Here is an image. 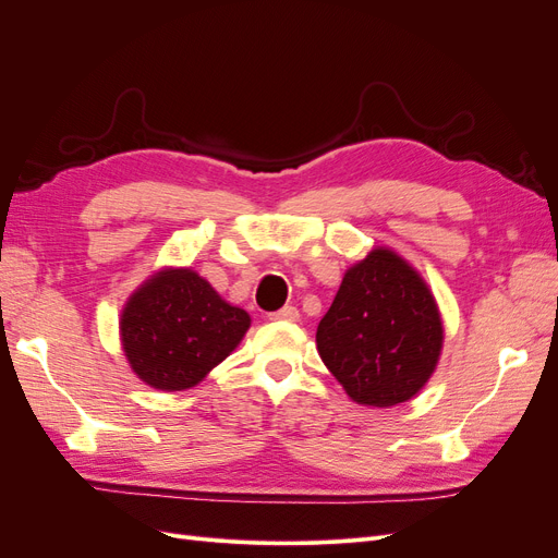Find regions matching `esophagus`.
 Returning a JSON list of instances; mask_svg holds the SVG:
<instances>
[{
  "instance_id": "1",
  "label": "esophagus",
  "mask_w": 558,
  "mask_h": 558,
  "mask_svg": "<svg viewBox=\"0 0 558 558\" xmlns=\"http://www.w3.org/2000/svg\"><path fill=\"white\" fill-rule=\"evenodd\" d=\"M269 318L272 320H298L300 318V312H298V307H281L279 312H272L269 314Z\"/></svg>"
}]
</instances>
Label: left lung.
Masks as SVG:
<instances>
[{"mask_svg": "<svg viewBox=\"0 0 558 558\" xmlns=\"http://www.w3.org/2000/svg\"><path fill=\"white\" fill-rule=\"evenodd\" d=\"M442 342V316L428 283L388 246L347 269L316 328L320 361L365 408L412 400L435 373Z\"/></svg>", "mask_w": 558, "mask_h": 558, "instance_id": "1", "label": "left lung"}]
</instances>
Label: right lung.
Masks as SVG:
<instances>
[{
	"label": "right lung",
	"instance_id": "add662e5",
	"mask_svg": "<svg viewBox=\"0 0 558 558\" xmlns=\"http://www.w3.org/2000/svg\"><path fill=\"white\" fill-rule=\"evenodd\" d=\"M118 326L132 373L174 393L197 386L238 349L251 316L195 269L162 267L128 298Z\"/></svg>",
	"mask_w": 558,
	"mask_h": 558
}]
</instances>
